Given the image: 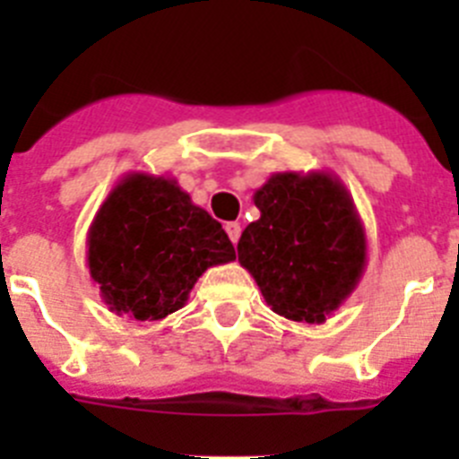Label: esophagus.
Here are the masks:
<instances>
[{"mask_svg": "<svg viewBox=\"0 0 459 459\" xmlns=\"http://www.w3.org/2000/svg\"><path fill=\"white\" fill-rule=\"evenodd\" d=\"M225 232H227V237H230V241L237 246L238 238H241V225H238V222H227Z\"/></svg>", "mask_w": 459, "mask_h": 459, "instance_id": "obj_1", "label": "esophagus"}]
</instances>
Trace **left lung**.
<instances>
[{"mask_svg":"<svg viewBox=\"0 0 459 459\" xmlns=\"http://www.w3.org/2000/svg\"><path fill=\"white\" fill-rule=\"evenodd\" d=\"M259 221L238 238V262L280 317L322 324L368 264L366 227L331 172L271 174L253 195Z\"/></svg>","mask_w":459,"mask_h":459,"instance_id":"left-lung-1","label":"left lung"}]
</instances>
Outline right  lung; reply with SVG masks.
<instances>
[{
    "label": "right lung",
    "mask_w": 459,
    "mask_h": 459,
    "mask_svg": "<svg viewBox=\"0 0 459 459\" xmlns=\"http://www.w3.org/2000/svg\"><path fill=\"white\" fill-rule=\"evenodd\" d=\"M89 275L117 315L156 322L188 301L209 266L237 259L222 225L177 179L131 172L109 190L87 232Z\"/></svg>",
    "instance_id": "obj_1"
}]
</instances>
